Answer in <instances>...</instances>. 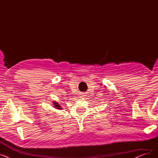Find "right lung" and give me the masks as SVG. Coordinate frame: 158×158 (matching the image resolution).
Segmentation results:
<instances>
[{
	"instance_id": "obj_1",
	"label": "right lung",
	"mask_w": 158,
	"mask_h": 158,
	"mask_svg": "<svg viewBox=\"0 0 158 158\" xmlns=\"http://www.w3.org/2000/svg\"><path fill=\"white\" fill-rule=\"evenodd\" d=\"M54 102V107H56V109H61V106H60V105L58 104L57 102Z\"/></svg>"
}]
</instances>
